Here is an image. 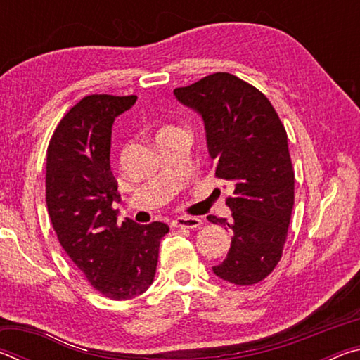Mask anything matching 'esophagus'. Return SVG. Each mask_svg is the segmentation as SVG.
<instances>
[{"label":"esophagus","instance_id":"obj_1","mask_svg":"<svg viewBox=\"0 0 360 360\" xmlns=\"http://www.w3.org/2000/svg\"><path fill=\"white\" fill-rule=\"evenodd\" d=\"M174 227L179 229H200L203 225V221L200 217H192V216H181L174 219Z\"/></svg>","mask_w":360,"mask_h":360}]
</instances>
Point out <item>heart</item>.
I'll return each instance as SVG.
<instances>
[{"instance_id": "obj_1", "label": "heart", "mask_w": 360, "mask_h": 360, "mask_svg": "<svg viewBox=\"0 0 360 360\" xmlns=\"http://www.w3.org/2000/svg\"><path fill=\"white\" fill-rule=\"evenodd\" d=\"M168 129H173V127H167V129H163V130H168Z\"/></svg>"}]
</instances>
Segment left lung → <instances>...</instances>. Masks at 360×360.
Returning <instances> with one entry per match:
<instances>
[{
  "label": "left lung",
  "mask_w": 360,
  "mask_h": 360,
  "mask_svg": "<svg viewBox=\"0 0 360 360\" xmlns=\"http://www.w3.org/2000/svg\"><path fill=\"white\" fill-rule=\"evenodd\" d=\"M174 96L202 115L216 178L233 187L225 202L231 221L208 216L233 231L227 257L212 271L236 285L259 283L281 260L294 208L288 133L266 96L229 72L174 89Z\"/></svg>",
  "instance_id": "obj_1"
}]
</instances>
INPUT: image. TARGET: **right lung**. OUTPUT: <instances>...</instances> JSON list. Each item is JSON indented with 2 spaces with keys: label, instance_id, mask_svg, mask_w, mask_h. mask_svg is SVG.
<instances>
[{
  "label": "right lung",
  "instance_id": "right-lung-1",
  "mask_svg": "<svg viewBox=\"0 0 360 360\" xmlns=\"http://www.w3.org/2000/svg\"><path fill=\"white\" fill-rule=\"evenodd\" d=\"M136 95H89L60 120L47 148L46 205L60 245L87 281L112 300H129L154 281L168 225L117 224L111 130Z\"/></svg>",
  "mask_w": 360,
  "mask_h": 360
}]
</instances>
